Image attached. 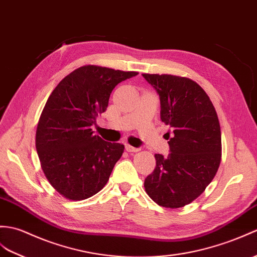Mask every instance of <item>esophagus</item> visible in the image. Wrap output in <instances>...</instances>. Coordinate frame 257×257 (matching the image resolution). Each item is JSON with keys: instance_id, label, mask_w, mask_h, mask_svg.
<instances>
[{"instance_id": "obj_1", "label": "esophagus", "mask_w": 257, "mask_h": 257, "mask_svg": "<svg viewBox=\"0 0 257 257\" xmlns=\"http://www.w3.org/2000/svg\"><path fill=\"white\" fill-rule=\"evenodd\" d=\"M126 150L128 152H138L140 151L139 148H135V147H131L130 145H126Z\"/></svg>"}]
</instances>
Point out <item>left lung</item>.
Masks as SVG:
<instances>
[{"mask_svg":"<svg viewBox=\"0 0 257 257\" xmlns=\"http://www.w3.org/2000/svg\"><path fill=\"white\" fill-rule=\"evenodd\" d=\"M142 76L160 96L161 120L169 124V157L156 154V169L145 188L159 206L181 208L200 196L221 162V130L207 93L188 77L172 74Z\"/></svg>","mask_w":257,"mask_h":257,"instance_id":"8db88e82","label":"left lung"}]
</instances>
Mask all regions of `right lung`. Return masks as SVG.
<instances>
[{
  "label": "right lung",
  "mask_w": 257,
  "mask_h": 257,
  "mask_svg": "<svg viewBox=\"0 0 257 257\" xmlns=\"http://www.w3.org/2000/svg\"><path fill=\"white\" fill-rule=\"evenodd\" d=\"M137 74L83 65L50 94L36 130V149L47 180L64 198H89L108 182L124 146L103 140L91 126L107 109L118 83Z\"/></svg>",
  "instance_id": "obj_1"
}]
</instances>
